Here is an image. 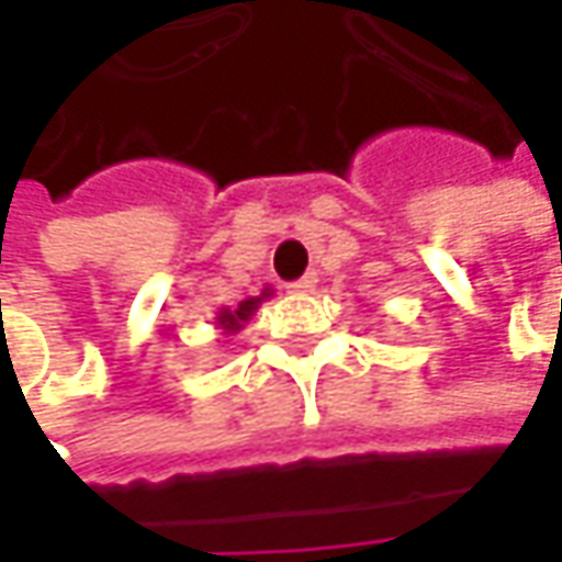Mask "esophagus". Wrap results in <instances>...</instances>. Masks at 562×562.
Instances as JSON below:
<instances>
[{
	"label": "esophagus",
	"mask_w": 562,
	"mask_h": 562,
	"mask_svg": "<svg viewBox=\"0 0 562 562\" xmlns=\"http://www.w3.org/2000/svg\"><path fill=\"white\" fill-rule=\"evenodd\" d=\"M315 281H318V278H315V271H306L303 278H296V281H293L291 291H296V293H310V291H313V288H315Z\"/></svg>",
	"instance_id": "1"
}]
</instances>
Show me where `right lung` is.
I'll return each mask as SVG.
<instances>
[{"mask_svg": "<svg viewBox=\"0 0 562 562\" xmlns=\"http://www.w3.org/2000/svg\"><path fill=\"white\" fill-rule=\"evenodd\" d=\"M269 293L271 291H262V296H249V300H244V303H237V310H222V313H218V318H215V322H218V328H222L225 335L240 331V328H244V322H247L249 315L259 310V303H262Z\"/></svg>", "mask_w": 562, "mask_h": 562, "instance_id": "right-lung-1", "label": "right lung"}]
</instances>
